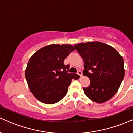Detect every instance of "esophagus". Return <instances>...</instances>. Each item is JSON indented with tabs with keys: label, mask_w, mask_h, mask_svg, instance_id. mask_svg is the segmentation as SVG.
Returning <instances> with one entry per match:
<instances>
[{
	"label": "esophagus",
	"mask_w": 133,
	"mask_h": 133,
	"mask_svg": "<svg viewBox=\"0 0 133 133\" xmlns=\"http://www.w3.org/2000/svg\"><path fill=\"white\" fill-rule=\"evenodd\" d=\"M77 73H78V75H79L80 76H82V72L80 71V70H78V72H77Z\"/></svg>",
	"instance_id": "34e87169"
}]
</instances>
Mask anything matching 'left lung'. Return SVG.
Here are the masks:
<instances>
[{"instance_id": "1", "label": "left lung", "mask_w": 133, "mask_h": 133, "mask_svg": "<svg viewBox=\"0 0 133 133\" xmlns=\"http://www.w3.org/2000/svg\"><path fill=\"white\" fill-rule=\"evenodd\" d=\"M84 61L83 73L90 85L83 88L86 96L101 104L112 98L124 76V61L114 47L101 42H88L74 45Z\"/></svg>"}]
</instances>
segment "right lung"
<instances>
[{
	"instance_id": "1",
	"label": "right lung",
	"mask_w": 133,
	"mask_h": 133,
	"mask_svg": "<svg viewBox=\"0 0 133 133\" xmlns=\"http://www.w3.org/2000/svg\"><path fill=\"white\" fill-rule=\"evenodd\" d=\"M75 48L69 44H52L36 52L31 57L25 70L28 85L33 96L46 104L62 100L73 79L79 76L68 73L70 66L64 60Z\"/></svg>"
}]
</instances>
